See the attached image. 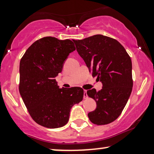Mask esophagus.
Segmentation results:
<instances>
[{"mask_svg":"<svg viewBox=\"0 0 154 154\" xmlns=\"http://www.w3.org/2000/svg\"><path fill=\"white\" fill-rule=\"evenodd\" d=\"M88 94H87V91H86L85 90H84V94H83V98L84 99H88Z\"/></svg>","mask_w":154,"mask_h":154,"instance_id":"esophagus-1","label":"esophagus"}]
</instances>
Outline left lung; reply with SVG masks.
Wrapping results in <instances>:
<instances>
[{"mask_svg":"<svg viewBox=\"0 0 154 154\" xmlns=\"http://www.w3.org/2000/svg\"><path fill=\"white\" fill-rule=\"evenodd\" d=\"M74 42L77 52L90 69L92 75L102 83V89L87 91L97 108L88 113L96 125H106L121 114L131 94L133 81L131 59L123 46L112 38L97 34Z\"/></svg>","mask_w":154,"mask_h":154,"instance_id":"obj_1","label":"left lung"}]
</instances>
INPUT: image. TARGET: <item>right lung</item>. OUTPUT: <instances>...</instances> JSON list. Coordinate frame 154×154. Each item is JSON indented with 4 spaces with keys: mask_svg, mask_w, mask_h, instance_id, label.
Returning a JSON list of instances; mask_svg holds the SVG:
<instances>
[{
    "mask_svg": "<svg viewBox=\"0 0 154 154\" xmlns=\"http://www.w3.org/2000/svg\"><path fill=\"white\" fill-rule=\"evenodd\" d=\"M75 50L71 40L48 36L35 41L21 59L20 95L31 117L43 127L66 125L71 107L83 100L81 88H59L55 79L69 53Z\"/></svg>",
    "mask_w": 154,
    "mask_h": 154,
    "instance_id": "right-lung-1",
    "label": "right lung"
}]
</instances>
